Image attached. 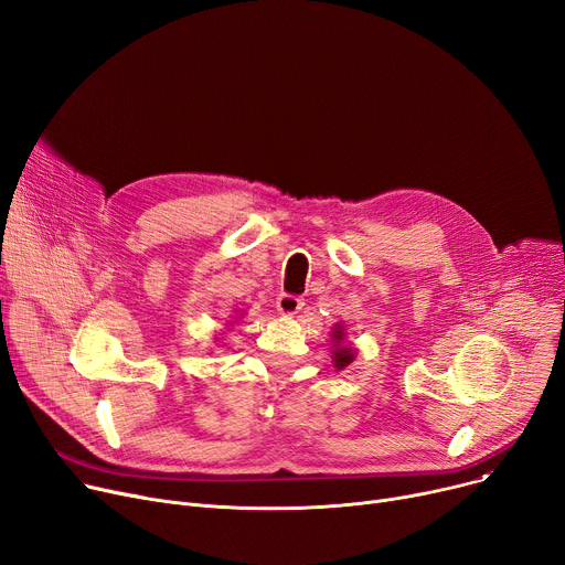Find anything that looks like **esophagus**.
Returning a JSON list of instances; mask_svg holds the SVG:
<instances>
[{
	"mask_svg": "<svg viewBox=\"0 0 565 565\" xmlns=\"http://www.w3.org/2000/svg\"><path fill=\"white\" fill-rule=\"evenodd\" d=\"M276 308L282 317H294L298 315V310L303 308V301L298 296H291V294H280L278 301H276Z\"/></svg>",
	"mask_w": 565,
	"mask_h": 565,
	"instance_id": "esophagus-1",
	"label": "esophagus"
}]
</instances>
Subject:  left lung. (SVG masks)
Masks as SVG:
<instances>
[{
	"label": "left lung",
	"mask_w": 565,
	"mask_h": 565,
	"mask_svg": "<svg viewBox=\"0 0 565 565\" xmlns=\"http://www.w3.org/2000/svg\"><path fill=\"white\" fill-rule=\"evenodd\" d=\"M347 338V328L342 323H335L333 330H330V342H333V364L335 370H347L349 364L355 360V349L344 342Z\"/></svg>",
	"instance_id": "left-lung-1"
}]
</instances>
